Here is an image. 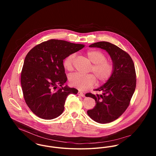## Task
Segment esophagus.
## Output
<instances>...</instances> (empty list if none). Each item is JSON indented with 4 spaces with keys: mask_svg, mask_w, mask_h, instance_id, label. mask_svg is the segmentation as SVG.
I'll return each mask as SVG.
<instances>
[{
    "mask_svg": "<svg viewBox=\"0 0 156 156\" xmlns=\"http://www.w3.org/2000/svg\"><path fill=\"white\" fill-rule=\"evenodd\" d=\"M78 95H80V96H81V97H83L85 96L84 94H83L82 92L80 91V90L78 92Z\"/></svg>",
    "mask_w": 156,
    "mask_h": 156,
    "instance_id": "1",
    "label": "esophagus"
}]
</instances>
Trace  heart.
<instances>
[{
  "label": "heart",
  "mask_w": 156,
  "mask_h": 156,
  "mask_svg": "<svg viewBox=\"0 0 156 156\" xmlns=\"http://www.w3.org/2000/svg\"><path fill=\"white\" fill-rule=\"evenodd\" d=\"M86 55L93 64L90 71L94 73L98 82H105L109 80L113 71V66L111 61L106 60L105 54L100 50L91 49L86 52ZM74 58L75 55L71 54L64 60L63 66L66 69H73ZM69 82L71 86L81 90H85L95 85L96 78L91 74L80 75L74 73L70 76Z\"/></svg>",
  "instance_id": "b5f03b06"
}]
</instances>
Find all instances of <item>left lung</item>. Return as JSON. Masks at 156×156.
<instances>
[{
  "instance_id": "obj_1",
  "label": "left lung",
  "mask_w": 156,
  "mask_h": 156,
  "mask_svg": "<svg viewBox=\"0 0 156 156\" xmlns=\"http://www.w3.org/2000/svg\"><path fill=\"white\" fill-rule=\"evenodd\" d=\"M89 47L105 50L111 58L113 71L103 85L95 89L101 92V94H86V97L94 98L96 103L87 113L97 122H111L127 109L135 90L136 79L133 61L127 53L109 42L95 43Z\"/></svg>"
}]
</instances>
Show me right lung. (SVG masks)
<instances>
[{"instance_id":"add662e5","label":"right lung","mask_w":156,"mask_h":156,"mask_svg":"<svg viewBox=\"0 0 156 156\" xmlns=\"http://www.w3.org/2000/svg\"><path fill=\"white\" fill-rule=\"evenodd\" d=\"M84 47L50 40L36 45L27 54L21 85L26 103L37 116L44 119L57 118L64 110L67 96L77 94V89L62 87L67 80L63 60Z\"/></svg>"}]
</instances>
